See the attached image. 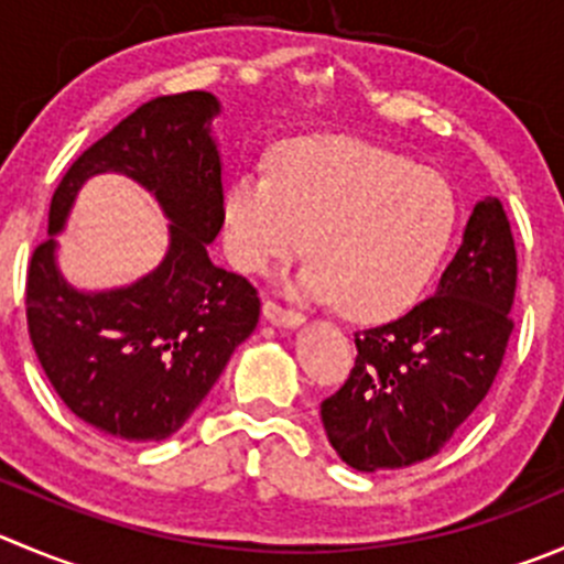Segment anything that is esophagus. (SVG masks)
<instances>
[{"mask_svg": "<svg viewBox=\"0 0 564 564\" xmlns=\"http://www.w3.org/2000/svg\"><path fill=\"white\" fill-rule=\"evenodd\" d=\"M262 315H265V321H271V324L276 326H299L304 321V315L299 313V310L282 307V304L273 302V299H268V302L262 304Z\"/></svg>", "mask_w": 564, "mask_h": 564, "instance_id": "esophagus-1", "label": "esophagus"}]
</instances>
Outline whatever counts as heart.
Returning a JSON list of instances; mask_svg holds the SVG:
<instances>
[{"mask_svg":"<svg viewBox=\"0 0 564 564\" xmlns=\"http://www.w3.org/2000/svg\"><path fill=\"white\" fill-rule=\"evenodd\" d=\"M227 251L265 273L310 249L302 288L354 321L406 313L452 246L459 224L452 182L410 158L351 138H304L246 169L224 198ZM314 243H308V238Z\"/></svg>","mask_w":564,"mask_h":564,"instance_id":"1","label":"heart"}]
</instances>
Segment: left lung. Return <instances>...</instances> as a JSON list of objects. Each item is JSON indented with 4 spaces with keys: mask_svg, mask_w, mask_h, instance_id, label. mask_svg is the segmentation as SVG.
<instances>
[{
    "mask_svg": "<svg viewBox=\"0 0 564 564\" xmlns=\"http://www.w3.org/2000/svg\"><path fill=\"white\" fill-rule=\"evenodd\" d=\"M514 288L509 218L498 198H485L434 296L354 335L351 373L321 401V421L343 463L368 474L393 470L446 446L501 371Z\"/></svg>",
    "mask_w": 564,
    "mask_h": 564,
    "instance_id": "obj_1",
    "label": "left lung"
}]
</instances>
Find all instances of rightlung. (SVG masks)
I'll return each instance as SVG.
<instances>
[{"instance_id":"right-lung-1","label":"right lung","mask_w":564,"mask_h":564,"mask_svg":"<svg viewBox=\"0 0 564 564\" xmlns=\"http://www.w3.org/2000/svg\"><path fill=\"white\" fill-rule=\"evenodd\" d=\"M207 90L158 96L118 121L63 174L50 205L61 232L79 185L118 171L154 193L171 218L165 260L135 285L79 293L55 268V238L26 268V329L63 404L130 443L165 440L193 415L260 318L257 288L213 265L224 227L221 158Z\"/></svg>"}]
</instances>
